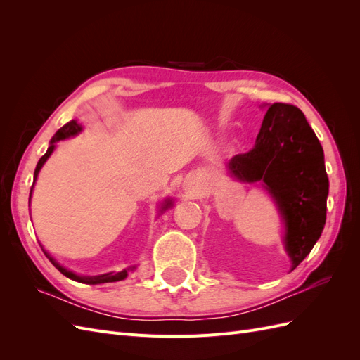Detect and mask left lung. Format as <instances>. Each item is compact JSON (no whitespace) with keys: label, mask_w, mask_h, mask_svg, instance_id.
<instances>
[{"label":"left lung","mask_w":360,"mask_h":360,"mask_svg":"<svg viewBox=\"0 0 360 360\" xmlns=\"http://www.w3.org/2000/svg\"><path fill=\"white\" fill-rule=\"evenodd\" d=\"M261 108L267 112L255 146L228 160L226 169L237 181L261 183L276 204L292 271L323 233L329 179L323 147L299 108L287 103Z\"/></svg>","instance_id":"left-lung-1"}]
</instances>
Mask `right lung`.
Returning a JSON list of instances; mask_svg holds the SVG:
<instances>
[{
    "label": "right lung",
    "instance_id": "right-lung-1",
    "mask_svg": "<svg viewBox=\"0 0 360 360\" xmlns=\"http://www.w3.org/2000/svg\"><path fill=\"white\" fill-rule=\"evenodd\" d=\"M81 132H82V126H81L78 122H76V120H72V122L66 123V124H64L61 129H58V130H57V134L52 136L51 143H49V147H48V150H46V153L40 158V160L37 162V167H36V169H34V181H32V186H31V191H30V201H31V193H32V188H34V183H36L37 177H39V172H40L41 167L45 165V163H46V160L51 158V155L53 153V150H56V147H57V143H58V141L68 139V138H70V136H76V135L81 134ZM172 205H174V200H172V198H167V200H163V201L160 202V207H159V214H160V213H163V212H165V210H168V209H171ZM40 246H41V245H40ZM41 250H43V252H45V255L49 258L51 263H52L53 266H56V267H57V269L61 271V274H63L64 276H68V278H69V279H72V281L81 282V284L97 285V284H105V282H117V281H123V279H126V278H127L129 271H134V270L136 269V266H132V267L123 269L122 271H110V274L96 275V276H84V275H76L75 271H72V270L66 269V267H64L63 264H60L56 258L51 257V254H48L46 250L43 249V246H41Z\"/></svg>",
    "mask_w": 360,
    "mask_h": 360
}]
</instances>
